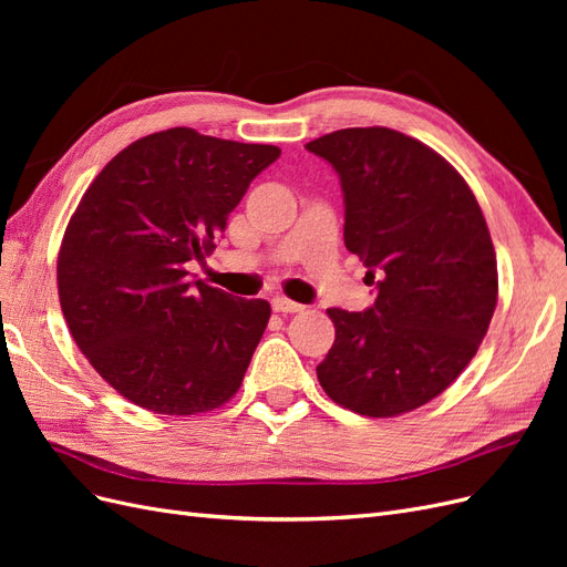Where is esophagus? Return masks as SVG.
<instances>
[{"mask_svg":"<svg viewBox=\"0 0 567 567\" xmlns=\"http://www.w3.org/2000/svg\"><path fill=\"white\" fill-rule=\"evenodd\" d=\"M271 307H274V312H281V315H296V312L305 310V305L293 302V300H288V298H274Z\"/></svg>","mask_w":567,"mask_h":567,"instance_id":"1","label":"esophagus"}]
</instances>
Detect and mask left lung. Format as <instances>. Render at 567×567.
Listing matches in <instances>:
<instances>
[{
    "label": "left lung",
    "mask_w": 567,
    "mask_h": 567,
    "mask_svg": "<svg viewBox=\"0 0 567 567\" xmlns=\"http://www.w3.org/2000/svg\"><path fill=\"white\" fill-rule=\"evenodd\" d=\"M307 151L336 167L346 246L379 277L369 310L326 312L336 340L317 379L354 414H406L458 379L489 329L499 274L485 215L437 151L398 130H338Z\"/></svg>",
    "instance_id": "8db88e82"
}]
</instances>
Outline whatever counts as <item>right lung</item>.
Here are the masks:
<instances>
[{"label":"right lung","mask_w":567,"mask_h":567,"mask_svg":"<svg viewBox=\"0 0 567 567\" xmlns=\"http://www.w3.org/2000/svg\"><path fill=\"white\" fill-rule=\"evenodd\" d=\"M279 146L173 127L101 169L68 221L56 284L68 331L113 390L156 414L227 404L271 307L188 281Z\"/></svg>","instance_id":"add662e5"}]
</instances>
